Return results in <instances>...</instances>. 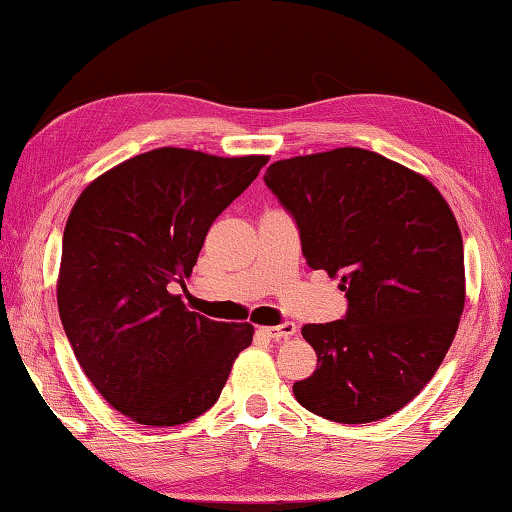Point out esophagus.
Returning a JSON list of instances; mask_svg holds the SVG:
<instances>
[{
    "mask_svg": "<svg viewBox=\"0 0 512 512\" xmlns=\"http://www.w3.org/2000/svg\"><path fill=\"white\" fill-rule=\"evenodd\" d=\"M262 332L266 336H271L273 341H282V339H291V336H296L298 327H296V323H282L275 327H262Z\"/></svg>",
    "mask_w": 512,
    "mask_h": 512,
    "instance_id": "1",
    "label": "esophagus"
}]
</instances>
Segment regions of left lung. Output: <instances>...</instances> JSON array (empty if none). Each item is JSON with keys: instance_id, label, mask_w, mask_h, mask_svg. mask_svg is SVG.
<instances>
[{"instance_id": "obj_1", "label": "left lung", "mask_w": 512, "mask_h": 512, "mask_svg": "<svg viewBox=\"0 0 512 512\" xmlns=\"http://www.w3.org/2000/svg\"><path fill=\"white\" fill-rule=\"evenodd\" d=\"M264 183L296 219L307 264L348 298L343 320L302 327L318 366L293 395L343 424L400 411L436 375L465 307L454 212L422 173L357 146L277 160Z\"/></svg>"}]
</instances>
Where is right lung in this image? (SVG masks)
<instances>
[{
  "label": "right lung",
  "instance_id": "add662e5",
  "mask_svg": "<svg viewBox=\"0 0 512 512\" xmlns=\"http://www.w3.org/2000/svg\"><path fill=\"white\" fill-rule=\"evenodd\" d=\"M268 155L219 158L162 146L101 173L69 212L56 284L85 377L137 424L176 427L219 400L250 323L189 311L183 282L225 207Z\"/></svg>",
  "mask_w": 512,
  "mask_h": 512
}]
</instances>
